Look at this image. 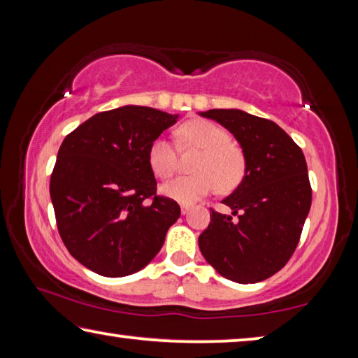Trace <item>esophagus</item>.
<instances>
[{
	"label": "esophagus",
	"instance_id": "34e87169",
	"mask_svg": "<svg viewBox=\"0 0 358 358\" xmlns=\"http://www.w3.org/2000/svg\"><path fill=\"white\" fill-rule=\"evenodd\" d=\"M189 210H191V205H181V213L183 215L189 213Z\"/></svg>",
	"mask_w": 358,
	"mask_h": 358
}]
</instances>
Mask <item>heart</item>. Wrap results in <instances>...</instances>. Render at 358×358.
<instances>
[{
    "label": "heart",
    "instance_id": "obj_1",
    "mask_svg": "<svg viewBox=\"0 0 358 358\" xmlns=\"http://www.w3.org/2000/svg\"><path fill=\"white\" fill-rule=\"evenodd\" d=\"M178 142L183 148H197L201 155L194 162V175L180 177L161 187L166 197L189 205L216 189L234 191L245 178L246 156L221 126L208 120H191L180 126ZM148 164L157 178H172L178 169V153L172 142L157 137L148 148Z\"/></svg>",
    "mask_w": 358,
    "mask_h": 358
}]
</instances>
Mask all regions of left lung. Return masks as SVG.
<instances>
[{"instance_id":"8db88e82","label":"left lung","mask_w":358,"mask_h":358,"mask_svg":"<svg viewBox=\"0 0 358 358\" xmlns=\"http://www.w3.org/2000/svg\"><path fill=\"white\" fill-rule=\"evenodd\" d=\"M201 115L217 121L240 142L246 173L222 201L232 208V216L211 208V222L199 237V248L227 280L264 281L292 257L310 213L313 191L305 156L280 126L266 118L237 108H213Z\"/></svg>"}]
</instances>
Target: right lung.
Wrapping results in <instances>:
<instances>
[{
  "label": "right lung",
  "instance_id": "right-lung-1",
  "mask_svg": "<svg viewBox=\"0 0 358 358\" xmlns=\"http://www.w3.org/2000/svg\"><path fill=\"white\" fill-rule=\"evenodd\" d=\"M177 115L126 106L96 113L69 132L50 177L57 227L71 256L120 278L151 262L181 215L157 196L148 148Z\"/></svg>",
  "mask_w": 358,
  "mask_h": 358
}]
</instances>
